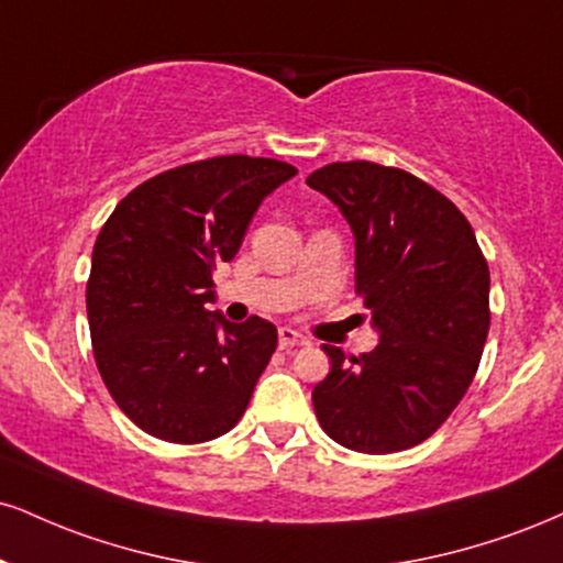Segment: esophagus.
<instances>
[{
  "label": "esophagus",
  "instance_id": "34e87169",
  "mask_svg": "<svg viewBox=\"0 0 563 563\" xmlns=\"http://www.w3.org/2000/svg\"><path fill=\"white\" fill-rule=\"evenodd\" d=\"M277 343H280V349H299V346H307V338L301 333H296V330L290 328H280V333H277Z\"/></svg>",
  "mask_w": 563,
  "mask_h": 563
}]
</instances>
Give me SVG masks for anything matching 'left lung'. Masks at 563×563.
Returning a JSON list of instances; mask_svg holds the SVG:
<instances>
[{
  "instance_id": "left-lung-1",
  "label": "left lung",
  "mask_w": 563,
  "mask_h": 563,
  "mask_svg": "<svg viewBox=\"0 0 563 563\" xmlns=\"http://www.w3.org/2000/svg\"><path fill=\"white\" fill-rule=\"evenodd\" d=\"M356 239V294L380 330L362 356L322 343L333 369L311 390L335 443L396 453L428 440L475 380L490 328V269L470 220L417 175L333 162L307 178Z\"/></svg>"
}]
</instances>
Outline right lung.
<instances>
[{"label": "right lung", "instance_id": "add662e5", "mask_svg": "<svg viewBox=\"0 0 563 563\" xmlns=\"http://www.w3.org/2000/svg\"><path fill=\"white\" fill-rule=\"evenodd\" d=\"M294 175L288 162L249 154L188 162L135 186L101 225L86 283L93 358L148 435L207 443L246 411L277 330L262 317L233 324L205 303L256 207Z\"/></svg>", "mask_w": 563, "mask_h": 563}]
</instances>
